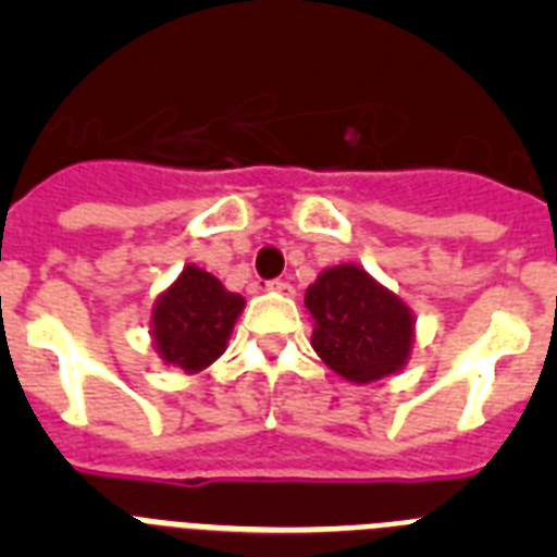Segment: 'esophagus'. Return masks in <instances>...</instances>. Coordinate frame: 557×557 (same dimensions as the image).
<instances>
[{
	"label": "esophagus",
	"mask_w": 557,
	"mask_h": 557,
	"mask_svg": "<svg viewBox=\"0 0 557 557\" xmlns=\"http://www.w3.org/2000/svg\"><path fill=\"white\" fill-rule=\"evenodd\" d=\"M268 289H273V293H282V295H293V284L287 282V278H273V282H268Z\"/></svg>",
	"instance_id": "34e87169"
}]
</instances>
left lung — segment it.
Listing matches in <instances>:
<instances>
[{"label": "left lung", "mask_w": 557, "mask_h": 557, "mask_svg": "<svg viewBox=\"0 0 557 557\" xmlns=\"http://www.w3.org/2000/svg\"><path fill=\"white\" fill-rule=\"evenodd\" d=\"M312 348L334 373L366 385L396 373L412 346V314L366 270L339 264L307 289Z\"/></svg>", "instance_id": "1"}]
</instances>
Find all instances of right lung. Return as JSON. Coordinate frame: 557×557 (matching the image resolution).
<instances>
[{"label":"right lung","instance_id":"add662e5","mask_svg":"<svg viewBox=\"0 0 557 557\" xmlns=\"http://www.w3.org/2000/svg\"><path fill=\"white\" fill-rule=\"evenodd\" d=\"M243 307V295L228 293L214 275L195 264L184 268L152 309V337L161 357L189 373L211 366L225 351Z\"/></svg>","mask_w":557,"mask_h":557}]
</instances>
